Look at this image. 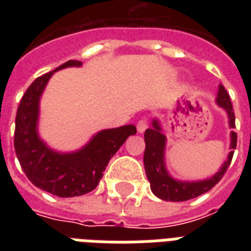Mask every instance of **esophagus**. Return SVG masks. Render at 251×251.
Instances as JSON below:
<instances>
[{
	"instance_id": "34e87169",
	"label": "esophagus",
	"mask_w": 251,
	"mask_h": 251,
	"mask_svg": "<svg viewBox=\"0 0 251 251\" xmlns=\"http://www.w3.org/2000/svg\"><path fill=\"white\" fill-rule=\"evenodd\" d=\"M147 127H149V125H147V121H146V120H141V121L137 124L138 133H145Z\"/></svg>"
}]
</instances>
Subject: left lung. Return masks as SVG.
<instances>
[{"label": "left lung", "mask_w": 251, "mask_h": 251, "mask_svg": "<svg viewBox=\"0 0 251 251\" xmlns=\"http://www.w3.org/2000/svg\"><path fill=\"white\" fill-rule=\"evenodd\" d=\"M216 104L226 110L228 116V125L230 129L236 127L234 112L229 95L222 84H219ZM145 142L146 150L143 155V163H145L146 175L151 185V191L157 198L167 201V202H183V201H189V199L204 194L222 179L233 157V152L237 145V134L230 131V151L220 169L214 176L204 179H197V181H182V179L173 178L171 173L168 172L167 165H165L167 137L163 133V127L157 118L152 120V127L145 131Z\"/></svg>", "instance_id": "obj_1"}]
</instances>
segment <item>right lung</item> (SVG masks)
I'll list each match as a JSON object with an SVG mask.
<instances>
[{
  "label": "right lung",
  "instance_id": "obj_1",
  "mask_svg": "<svg viewBox=\"0 0 251 251\" xmlns=\"http://www.w3.org/2000/svg\"><path fill=\"white\" fill-rule=\"evenodd\" d=\"M80 66V61L70 60L33 80L22 98L15 118L14 147L22 169L35 186L61 198L94 190L114 153L129 135L137 133L134 125L100 130L82 149L72 152L56 151L41 139L37 129L40 99L49 79L58 70Z\"/></svg>",
  "mask_w": 251,
  "mask_h": 251
}]
</instances>
